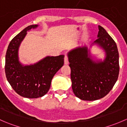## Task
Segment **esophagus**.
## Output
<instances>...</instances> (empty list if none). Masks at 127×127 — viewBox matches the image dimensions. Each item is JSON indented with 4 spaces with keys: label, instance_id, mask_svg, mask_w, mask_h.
<instances>
[{
    "label": "esophagus",
    "instance_id": "esophagus-1",
    "mask_svg": "<svg viewBox=\"0 0 127 127\" xmlns=\"http://www.w3.org/2000/svg\"><path fill=\"white\" fill-rule=\"evenodd\" d=\"M64 64H68L69 61H68V56L67 55H65L64 56Z\"/></svg>",
    "mask_w": 127,
    "mask_h": 127
}]
</instances>
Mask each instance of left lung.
<instances>
[{"label": "left lung", "mask_w": 127, "mask_h": 127, "mask_svg": "<svg viewBox=\"0 0 127 127\" xmlns=\"http://www.w3.org/2000/svg\"><path fill=\"white\" fill-rule=\"evenodd\" d=\"M97 44L106 52L103 61L91 58L87 47H78L68 53L71 67L72 88L77 98L95 101L104 97L112 90L118 79L119 52L113 39L101 26H98Z\"/></svg>", "instance_id": "8db88e82"}]
</instances>
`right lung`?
<instances>
[{
    "label": "right lung",
    "mask_w": 127,
    "mask_h": 127,
    "mask_svg": "<svg viewBox=\"0 0 127 127\" xmlns=\"http://www.w3.org/2000/svg\"><path fill=\"white\" fill-rule=\"evenodd\" d=\"M38 25L26 28L11 40L5 56L7 80L13 89L24 98H37L44 96L50 88L55 74L63 66L64 55L47 56L37 63L23 66L18 59V48L27 31Z\"/></svg>",
    "instance_id": "obj_1"
}]
</instances>
